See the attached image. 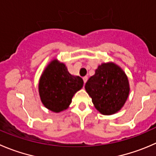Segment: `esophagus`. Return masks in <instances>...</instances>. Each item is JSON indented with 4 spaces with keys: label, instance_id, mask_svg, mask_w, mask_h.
Listing matches in <instances>:
<instances>
[{
    "label": "esophagus",
    "instance_id": "esophagus-1",
    "mask_svg": "<svg viewBox=\"0 0 156 156\" xmlns=\"http://www.w3.org/2000/svg\"><path fill=\"white\" fill-rule=\"evenodd\" d=\"M83 81H84V83L85 84V83L87 82V76L83 77Z\"/></svg>",
    "mask_w": 156,
    "mask_h": 156
}]
</instances>
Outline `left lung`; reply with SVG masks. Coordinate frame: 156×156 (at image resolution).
<instances>
[{
  "mask_svg": "<svg viewBox=\"0 0 156 156\" xmlns=\"http://www.w3.org/2000/svg\"><path fill=\"white\" fill-rule=\"evenodd\" d=\"M85 90L95 108L103 115H111L123 107L129 94L128 78L113 62L102 63L86 82Z\"/></svg>",
  "mask_w": 156,
  "mask_h": 156,
  "instance_id": "8db88e82",
  "label": "left lung"
}]
</instances>
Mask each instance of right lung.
<instances>
[{
  "instance_id": "1",
  "label": "right lung",
  "mask_w": 156,
  "mask_h": 156,
  "mask_svg": "<svg viewBox=\"0 0 156 156\" xmlns=\"http://www.w3.org/2000/svg\"><path fill=\"white\" fill-rule=\"evenodd\" d=\"M84 84L79 76H74L64 63L57 59L50 62L39 81V93L43 105L49 110L59 113L66 110L74 94Z\"/></svg>"
}]
</instances>
